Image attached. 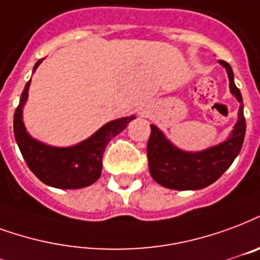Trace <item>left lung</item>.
Instances as JSON below:
<instances>
[{
  "label": "left lung",
  "instance_id": "left-lung-1",
  "mask_svg": "<svg viewBox=\"0 0 260 260\" xmlns=\"http://www.w3.org/2000/svg\"><path fill=\"white\" fill-rule=\"evenodd\" d=\"M219 63L226 67L230 80V91L241 103L237 124L226 142L199 153H186L176 149L169 140L165 139L162 132L155 125H150L151 132L147 142L150 175L157 183L167 189L199 190L212 184L233 164L243 147L247 128L243 96L234 84L230 64L224 60H219Z\"/></svg>",
  "mask_w": 260,
  "mask_h": 260
}]
</instances>
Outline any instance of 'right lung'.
<instances>
[{
  "mask_svg": "<svg viewBox=\"0 0 260 260\" xmlns=\"http://www.w3.org/2000/svg\"><path fill=\"white\" fill-rule=\"evenodd\" d=\"M42 59L36 63L34 70L40 66ZM30 82L26 84L20 96V103L13 115V134L20 149L23 158L42 183L56 189H81L86 187L102 175V159L107 143L111 138L125 129L128 122L135 115L124 117L103 125L101 129L89 139L71 147H52L32 139L24 128L22 120V110L27 101Z\"/></svg>",
  "mask_w": 260,
  "mask_h": 260,
  "instance_id": "right-lung-1",
  "label": "right lung"
}]
</instances>
